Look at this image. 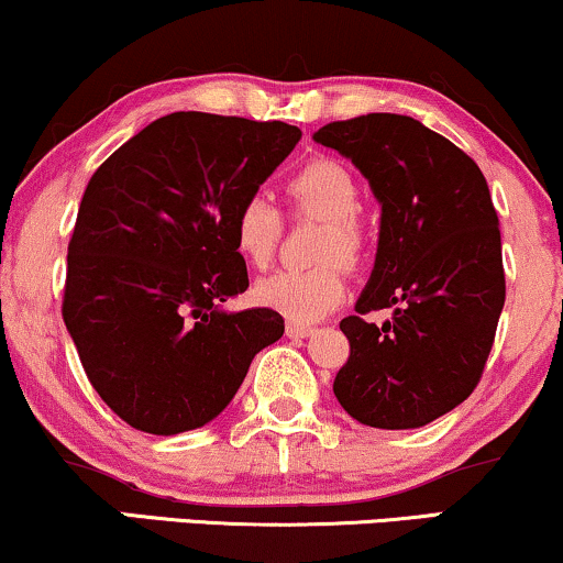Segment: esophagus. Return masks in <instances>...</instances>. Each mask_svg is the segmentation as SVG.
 <instances>
[{
	"mask_svg": "<svg viewBox=\"0 0 563 563\" xmlns=\"http://www.w3.org/2000/svg\"><path fill=\"white\" fill-rule=\"evenodd\" d=\"M286 334H288V338H309V334H314V330H311V327H303V324L288 322V327H286Z\"/></svg>",
	"mask_w": 563,
	"mask_h": 563,
	"instance_id": "obj_1",
	"label": "esophagus"
}]
</instances>
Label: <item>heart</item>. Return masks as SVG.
Listing matches in <instances>:
<instances>
[{"mask_svg": "<svg viewBox=\"0 0 563 563\" xmlns=\"http://www.w3.org/2000/svg\"><path fill=\"white\" fill-rule=\"evenodd\" d=\"M290 208L298 216L322 218L314 269H277L254 286V301L296 324H311L338 309L347 296L345 269L364 260L366 233L355 212L361 208L358 184L343 163L311 158L286 181ZM233 249L252 267H267L283 239V216L273 199L252 191L241 199L231 220Z\"/></svg>", "mask_w": 563, "mask_h": 563, "instance_id": "1", "label": "heart"}]
</instances>
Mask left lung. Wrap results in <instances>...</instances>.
<instances>
[{
  "instance_id": "obj_1",
  "label": "left lung",
  "mask_w": 563,
  "mask_h": 563,
  "mask_svg": "<svg viewBox=\"0 0 563 563\" xmlns=\"http://www.w3.org/2000/svg\"><path fill=\"white\" fill-rule=\"evenodd\" d=\"M314 140L351 158L382 202L372 277L340 322L351 358L334 397L364 426L418 429L473 395L496 338L507 283L486 176L400 113L330 122ZM379 308L394 319L366 323Z\"/></svg>"
}]
</instances>
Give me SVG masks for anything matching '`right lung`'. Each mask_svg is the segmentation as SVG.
<instances>
[{
    "label": "right lung",
    "mask_w": 563,
    "mask_h": 563,
    "mask_svg": "<svg viewBox=\"0 0 563 563\" xmlns=\"http://www.w3.org/2000/svg\"><path fill=\"white\" fill-rule=\"evenodd\" d=\"M298 140L286 122L176 111L90 176L62 317L92 389L132 429L170 437L212 421L286 332L273 309L220 303L249 288L233 212Z\"/></svg>",
    "instance_id": "add662e5"
}]
</instances>
